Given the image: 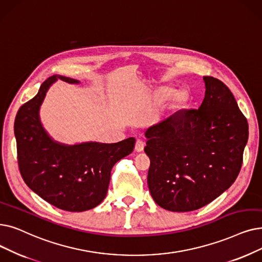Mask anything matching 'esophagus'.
Segmentation results:
<instances>
[{
    "mask_svg": "<svg viewBox=\"0 0 262 262\" xmlns=\"http://www.w3.org/2000/svg\"><path fill=\"white\" fill-rule=\"evenodd\" d=\"M144 149V142L140 139H138L137 141H136V144H135V151L136 152H142Z\"/></svg>",
    "mask_w": 262,
    "mask_h": 262,
    "instance_id": "1",
    "label": "esophagus"
}]
</instances>
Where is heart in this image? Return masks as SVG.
<instances>
[{
	"label": "heart",
	"instance_id": "1",
	"mask_svg": "<svg viewBox=\"0 0 262 262\" xmlns=\"http://www.w3.org/2000/svg\"><path fill=\"white\" fill-rule=\"evenodd\" d=\"M172 93H173V90H172V89L166 88V89H164V90H163L162 95H163V97H164V98H167V97H169L170 95H171ZM176 100L178 101V103H182V101L184 100V95L182 94V93H178V94L176 95Z\"/></svg>",
	"mask_w": 262,
	"mask_h": 262
}]
</instances>
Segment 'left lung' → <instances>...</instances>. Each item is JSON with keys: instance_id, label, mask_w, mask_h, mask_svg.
<instances>
[{"instance_id": "8db88e82", "label": "left lung", "mask_w": 262, "mask_h": 262, "mask_svg": "<svg viewBox=\"0 0 262 262\" xmlns=\"http://www.w3.org/2000/svg\"><path fill=\"white\" fill-rule=\"evenodd\" d=\"M203 80L199 109L177 111L145 132L147 185L168 211L207 206L233 184L242 167L247 120L228 86L210 76Z\"/></svg>"}]
</instances>
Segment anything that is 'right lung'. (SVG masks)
<instances>
[{
    "mask_svg": "<svg viewBox=\"0 0 262 262\" xmlns=\"http://www.w3.org/2000/svg\"><path fill=\"white\" fill-rule=\"evenodd\" d=\"M59 78L68 83H78L75 79ZM55 80L56 77L52 76L43 81L37 95L18 110L15 136L19 171L26 184L55 208L83 212L105 199L112 167L133 152L136 140L73 146L52 141L41 126L38 110Z\"/></svg>",
    "mask_w": 262,
    "mask_h": 262,
    "instance_id": "right-lung-1",
    "label": "right lung"
}]
</instances>
